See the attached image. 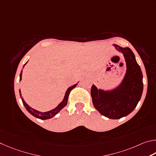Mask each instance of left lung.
Wrapping results in <instances>:
<instances>
[{"instance_id": "1", "label": "left lung", "mask_w": 156, "mask_h": 156, "mask_svg": "<svg viewBox=\"0 0 156 156\" xmlns=\"http://www.w3.org/2000/svg\"><path fill=\"white\" fill-rule=\"evenodd\" d=\"M117 51L123 54L127 71L121 84L112 90L91 88V97L94 107L105 117L119 119L129 114L136 108L143 91V73L129 48L113 44Z\"/></svg>"}]
</instances>
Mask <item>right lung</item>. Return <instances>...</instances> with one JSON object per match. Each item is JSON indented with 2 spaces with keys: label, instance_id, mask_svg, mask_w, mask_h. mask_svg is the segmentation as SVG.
Here are the masks:
<instances>
[{
  "label": "right lung",
  "instance_id": "right-lung-1",
  "mask_svg": "<svg viewBox=\"0 0 156 156\" xmlns=\"http://www.w3.org/2000/svg\"><path fill=\"white\" fill-rule=\"evenodd\" d=\"M26 63V64H27ZM26 64L23 66V68L24 67V66L26 65ZM22 73H23V70H21L20 72V81L22 80ZM77 85V83L75 84V85H73L72 86L69 87L67 89L66 92L65 93V96L64 99H63L62 101L59 103V104L55 108L53 109L52 110L50 111H48V112H39L36 110H35V109H33L32 108L30 107L29 105H27V103L24 101V100L23 99V97H22V94H21V92H20V89L19 90V92H20V98L22 99V101H23V103L24 107H25L26 110L29 112L33 115L35 117H36L37 119H40L41 120H46V119H51L53 118V116H55L56 115V114L59 112V111L62 110V108H64L66 105H67V103H68V96H69V94L70 91L72 90L73 88H75V87Z\"/></svg>",
  "mask_w": 156,
  "mask_h": 156
}]
</instances>
